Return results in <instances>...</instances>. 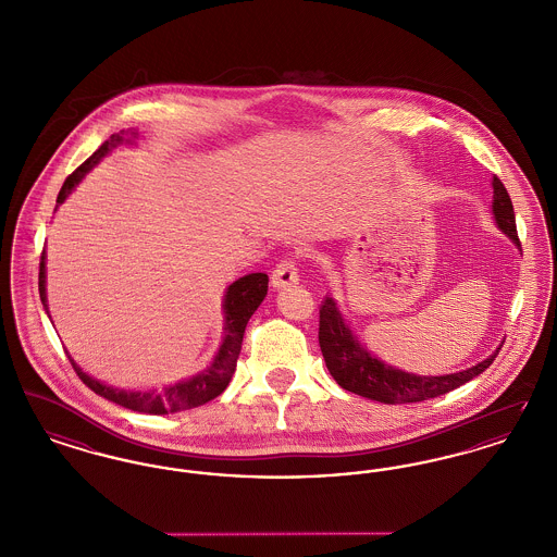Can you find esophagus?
I'll list each match as a JSON object with an SVG mask.
<instances>
[{"instance_id": "1", "label": "esophagus", "mask_w": 557, "mask_h": 557, "mask_svg": "<svg viewBox=\"0 0 557 557\" xmlns=\"http://www.w3.org/2000/svg\"><path fill=\"white\" fill-rule=\"evenodd\" d=\"M292 284H298V271H296V267H294L290 259H284L271 273V286L275 290H282V288L292 286Z\"/></svg>"}]
</instances>
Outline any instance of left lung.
<instances>
[{
  "instance_id": "8db88e82",
  "label": "left lung",
  "mask_w": 557,
  "mask_h": 557,
  "mask_svg": "<svg viewBox=\"0 0 557 557\" xmlns=\"http://www.w3.org/2000/svg\"><path fill=\"white\" fill-rule=\"evenodd\" d=\"M493 216L497 227L520 248L511 198L499 177H493ZM319 346L325 366L332 377L338 382V386L359 397L380 400L386 405H398L441 397L447 395L449 391L459 388L461 384L470 382L472 377L486 370L504 345L497 346L493 355H488L484 361L468 370L445 375H418L411 371L393 368L370 352L368 346L361 345V341L346 323L338 309V302L332 296H325L319 309Z\"/></svg>"
}]
</instances>
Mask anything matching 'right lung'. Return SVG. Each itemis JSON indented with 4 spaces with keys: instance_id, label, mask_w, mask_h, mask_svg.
Returning <instances> with one entry per match:
<instances>
[{
    "instance_id": "obj_1",
    "label": "right lung",
    "mask_w": 557,
    "mask_h": 557,
    "mask_svg": "<svg viewBox=\"0 0 557 557\" xmlns=\"http://www.w3.org/2000/svg\"><path fill=\"white\" fill-rule=\"evenodd\" d=\"M135 137H137V132L129 129V132L114 133L110 139H107L89 159L81 164L73 175L66 177L64 186L58 194L55 209L75 191V187L79 186L83 177L100 160L110 154V150H114L121 144H133ZM267 284H269L267 273H248V275L236 280L225 290V296H223V321H225L223 323V341H221V346H219L211 366L207 370L191 375V377L164 386L162 391L114 388V386H108L104 382L96 380L94 375L85 373L75 363V359H71V363L77 371V375L83 380V384H87L96 395L108 398L116 405H123V407L133 409V411H139V413L166 416V413H177V411H184V409L205 405L212 398L219 397L227 388V384H230V380L236 371V363H238L246 323H248V319L252 318V313L259 309V305L263 302V298L267 296ZM39 296H41L44 309L50 318L48 294H46V250L41 252V263H39Z\"/></svg>"
}]
</instances>
